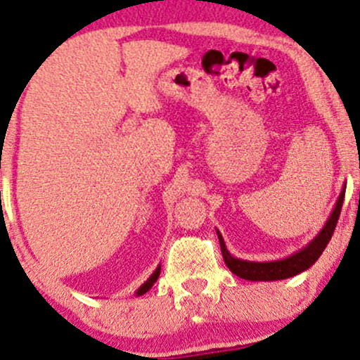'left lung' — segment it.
I'll use <instances>...</instances> for the list:
<instances>
[{
	"label": "left lung",
	"instance_id": "left-lung-1",
	"mask_svg": "<svg viewBox=\"0 0 360 360\" xmlns=\"http://www.w3.org/2000/svg\"><path fill=\"white\" fill-rule=\"evenodd\" d=\"M343 198H345V184H343L340 196H338L337 203H335L333 212L330 213L326 224L323 225V229L318 232V236H316L307 246H304L302 250L292 252L287 258L275 259V262H250V259L236 258V256H232L231 252H229L227 246H225L224 243L222 234L217 231L225 264H227V268L232 274L240 276V278L244 280H251V282H274V280H285L294 275L302 274L304 270L313 266L316 259L321 256V252L325 251L328 243H330L331 236H333L335 232V227H337L338 217H340Z\"/></svg>",
	"mask_w": 360,
	"mask_h": 360
}]
</instances>
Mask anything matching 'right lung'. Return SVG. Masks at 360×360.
Masks as SVG:
<instances>
[{
    "label": "right lung",
    "mask_w": 360,
    "mask_h": 360,
    "mask_svg": "<svg viewBox=\"0 0 360 360\" xmlns=\"http://www.w3.org/2000/svg\"><path fill=\"white\" fill-rule=\"evenodd\" d=\"M159 275H160V264H159V266L155 268V271H153V274L148 276V278H147V282H145V283H141V287H140V289L136 290V295H143V294H147V292H148L150 289H152V285H153V283L157 282V278H159Z\"/></svg>",
    "instance_id": "add662e5"
}]
</instances>
